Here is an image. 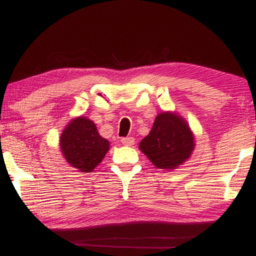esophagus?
<instances>
[{
  "label": "esophagus",
  "mask_w": 256,
  "mask_h": 256,
  "mask_svg": "<svg viewBox=\"0 0 256 256\" xmlns=\"http://www.w3.org/2000/svg\"><path fill=\"white\" fill-rule=\"evenodd\" d=\"M120 142H122L124 146H131L136 144V141H134V138H131V136L123 138L122 140H120Z\"/></svg>",
  "instance_id": "34e87169"
}]
</instances>
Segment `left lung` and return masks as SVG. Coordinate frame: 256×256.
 I'll return each instance as SVG.
<instances>
[{
	"mask_svg": "<svg viewBox=\"0 0 256 256\" xmlns=\"http://www.w3.org/2000/svg\"><path fill=\"white\" fill-rule=\"evenodd\" d=\"M196 138L188 122L176 112H162L156 116L150 133L138 144L154 167L177 170L188 160Z\"/></svg>",
	"mask_w": 256,
	"mask_h": 256,
	"instance_id": "8db88e82",
	"label": "left lung"
}]
</instances>
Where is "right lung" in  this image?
<instances>
[{"label": "right lung", "mask_w": 256, "mask_h": 256, "mask_svg": "<svg viewBox=\"0 0 256 256\" xmlns=\"http://www.w3.org/2000/svg\"><path fill=\"white\" fill-rule=\"evenodd\" d=\"M60 148L71 167L81 172H92L110 150V141L98 133L92 120L78 116L63 130Z\"/></svg>", "instance_id": "right-lung-1"}]
</instances>
